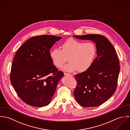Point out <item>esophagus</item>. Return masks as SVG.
I'll use <instances>...</instances> for the list:
<instances>
[{
	"label": "esophagus",
	"mask_w": 130,
	"mask_h": 130,
	"mask_svg": "<svg viewBox=\"0 0 130 130\" xmlns=\"http://www.w3.org/2000/svg\"><path fill=\"white\" fill-rule=\"evenodd\" d=\"M64 74L65 75H70V76H72V75L70 74H68V73H64Z\"/></svg>",
	"instance_id": "34e87169"
}]
</instances>
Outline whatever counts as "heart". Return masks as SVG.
<instances>
[{"label":"heart","mask_w":130,"mask_h":130,"mask_svg":"<svg viewBox=\"0 0 130 130\" xmlns=\"http://www.w3.org/2000/svg\"><path fill=\"white\" fill-rule=\"evenodd\" d=\"M61 49L54 48L50 52V57L54 64L61 68L67 61L62 70L72 72L76 71L83 72L92 65L96 54V48L92 42L70 38L61 44Z\"/></svg>","instance_id":"obj_1"}]
</instances>
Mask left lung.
<instances>
[{"label":"left lung","mask_w":130,"mask_h":130,"mask_svg":"<svg viewBox=\"0 0 130 130\" xmlns=\"http://www.w3.org/2000/svg\"><path fill=\"white\" fill-rule=\"evenodd\" d=\"M73 37L95 43L97 57L86 71L75 75L77 84L74 94L82 106L98 107L108 100L116 90L120 70L119 60L113 46L105 37L100 35Z\"/></svg>","instance_id":"obj_1"}]
</instances>
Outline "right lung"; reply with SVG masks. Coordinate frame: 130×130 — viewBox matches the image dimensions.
Wrapping results in <instances>:
<instances>
[{
	"label": "right lung",
	"instance_id": "right-lung-1",
	"mask_svg": "<svg viewBox=\"0 0 130 130\" xmlns=\"http://www.w3.org/2000/svg\"><path fill=\"white\" fill-rule=\"evenodd\" d=\"M62 37L42 35L31 37L18 50L11 69L10 82L19 98L35 107L48 105L63 77L50 57V49Z\"/></svg>",
	"mask_w": 130,
	"mask_h": 130
}]
</instances>
